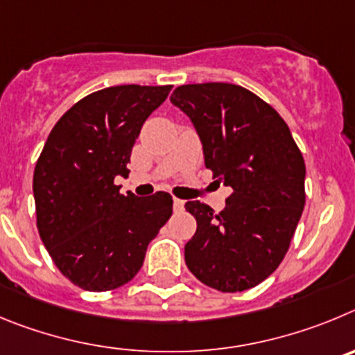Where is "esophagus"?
Listing matches in <instances>:
<instances>
[{
	"instance_id": "34e87169",
	"label": "esophagus",
	"mask_w": 355,
	"mask_h": 355,
	"mask_svg": "<svg viewBox=\"0 0 355 355\" xmlns=\"http://www.w3.org/2000/svg\"><path fill=\"white\" fill-rule=\"evenodd\" d=\"M184 205H185L184 200H178V198H175V200H173V210H175V212H182V210H184Z\"/></svg>"
}]
</instances>
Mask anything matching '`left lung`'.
Wrapping results in <instances>:
<instances>
[{
  "label": "left lung",
  "mask_w": 355,
  "mask_h": 355,
  "mask_svg": "<svg viewBox=\"0 0 355 355\" xmlns=\"http://www.w3.org/2000/svg\"><path fill=\"white\" fill-rule=\"evenodd\" d=\"M216 182L232 189L219 214L200 201L185 210L198 223L185 265L210 288L242 292L270 276L285 258L304 209L306 166L276 110L230 83L175 88Z\"/></svg>",
  "instance_id": "left-lung-1"
}]
</instances>
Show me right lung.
<instances>
[{
    "label": "right lung",
    "instance_id": "add662e5",
    "mask_svg": "<svg viewBox=\"0 0 355 355\" xmlns=\"http://www.w3.org/2000/svg\"><path fill=\"white\" fill-rule=\"evenodd\" d=\"M171 85H120L81 98L53 127L33 173L37 226L60 272L90 292L118 288L141 269L150 241L173 212L159 191L120 194L114 178L146 118Z\"/></svg>",
    "mask_w": 355,
    "mask_h": 355
}]
</instances>
